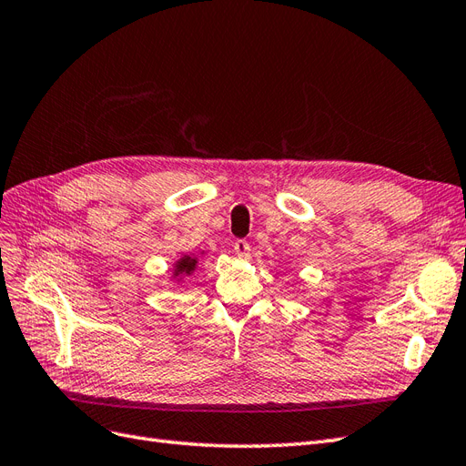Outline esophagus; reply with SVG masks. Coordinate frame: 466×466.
<instances>
[{
	"label": "esophagus",
	"mask_w": 466,
	"mask_h": 466,
	"mask_svg": "<svg viewBox=\"0 0 466 466\" xmlns=\"http://www.w3.org/2000/svg\"><path fill=\"white\" fill-rule=\"evenodd\" d=\"M233 250L238 258H243V260L250 258V245H248V241H245V238H238V241H235Z\"/></svg>",
	"instance_id": "obj_1"
}]
</instances>
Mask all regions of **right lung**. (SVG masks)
Wrapping results in <instances>:
<instances>
[{"mask_svg": "<svg viewBox=\"0 0 466 466\" xmlns=\"http://www.w3.org/2000/svg\"><path fill=\"white\" fill-rule=\"evenodd\" d=\"M177 268L180 272H187V274H190L194 268H196V258H190V257H187V258H182L178 264H177Z\"/></svg>", "mask_w": 466, "mask_h": 466, "instance_id": "add662e5", "label": "right lung"}]
</instances>
